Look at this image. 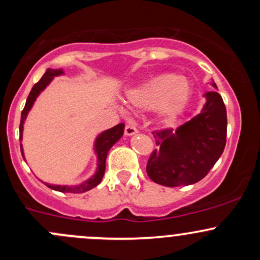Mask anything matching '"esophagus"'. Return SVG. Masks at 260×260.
<instances>
[{
  "label": "esophagus",
  "mask_w": 260,
  "mask_h": 260,
  "mask_svg": "<svg viewBox=\"0 0 260 260\" xmlns=\"http://www.w3.org/2000/svg\"><path fill=\"white\" fill-rule=\"evenodd\" d=\"M137 133V128L133 124H127L124 128V135L125 136H133Z\"/></svg>",
  "instance_id": "34e87169"
}]
</instances>
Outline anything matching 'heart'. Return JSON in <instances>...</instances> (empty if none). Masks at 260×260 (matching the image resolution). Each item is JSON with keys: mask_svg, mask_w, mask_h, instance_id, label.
I'll use <instances>...</instances> for the list:
<instances>
[{"mask_svg": "<svg viewBox=\"0 0 260 260\" xmlns=\"http://www.w3.org/2000/svg\"><path fill=\"white\" fill-rule=\"evenodd\" d=\"M190 98L187 80L180 75H159L128 91V101L142 109H156L165 122H172L185 111Z\"/></svg>", "mask_w": 260, "mask_h": 260, "instance_id": "b5f03b06", "label": "heart"}]
</instances>
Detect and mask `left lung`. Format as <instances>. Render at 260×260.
<instances>
[{
    "label": "left lung",
    "mask_w": 260,
    "mask_h": 260,
    "mask_svg": "<svg viewBox=\"0 0 260 260\" xmlns=\"http://www.w3.org/2000/svg\"><path fill=\"white\" fill-rule=\"evenodd\" d=\"M216 88V84L212 83ZM200 114L180 125L154 131L158 151L147 162V175L153 182L179 187L199 182L209 174L226 143V108L216 90L206 91Z\"/></svg>",
    "instance_id": "1"
}]
</instances>
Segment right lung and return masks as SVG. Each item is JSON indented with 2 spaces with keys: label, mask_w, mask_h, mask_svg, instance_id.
<instances>
[{
  "label": "right lung",
  "mask_w": 260,
  "mask_h": 260,
  "mask_svg": "<svg viewBox=\"0 0 260 260\" xmlns=\"http://www.w3.org/2000/svg\"><path fill=\"white\" fill-rule=\"evenodd\" d=\"M62 73L64 72H62L61 69H48L45 74L43 75V78H41V79L32 86L27 99H26L25 108H23V111L21 112L20 141L22 140L23 122H25L31 107L34 106V102L36 101L39 94H40L41 91L49 85L50 81L54 79V77L61 75ZM123 132H124V124H123V123H119V124L114 125V127L111 128V129H107L104 131V132H102L101 135L96 137L95 143H94V151H95L96 158H98V167H96L95 174H94L90 179L84 181V182L80 183V185H75V186L50 185V183H45V185L55 191H60V192H72V193L85 192V191H89L93 187H95V186H98L99 183H101L102 179H103L104 171H106V159H107V154H108V151L112 148V146H113L117 141H119V138L123 136ZM20 147H21V153H22V157H23L22 145H20Z\"/></svg>",
  "instance_id": "1"
}]
</instances>
